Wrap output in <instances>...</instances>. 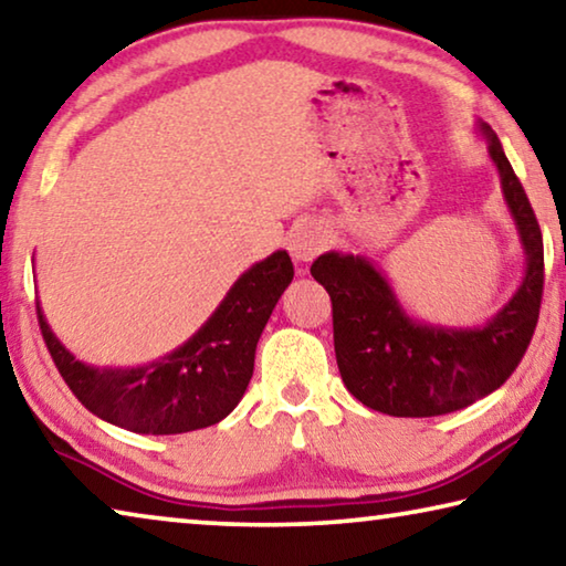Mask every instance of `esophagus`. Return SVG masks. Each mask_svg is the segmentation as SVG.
I'll use <instances>...</instances> for the list:
<instances>
[{
    "instance_id": "34e87169",
    "label": "esophagus",
    "mask_w": 566,
    "mask_h": 566,
    "mask_svg": "<svg viewBox=\"0 0 566 566\" xmlns=\"http://www.w3.org/2000/svg\"><path fill=\"white\" fill-rule=\"evenodd\" d=\"M325 244H327V231L315 221L300 223V227L294 229L290 237V251H292L294 262H300V264L312 262V259L319 254Z\"/></svg>"
}]
</instances>
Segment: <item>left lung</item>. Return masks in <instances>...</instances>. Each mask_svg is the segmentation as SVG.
<instances>
[{"instance_id": "obj_1", "label": "left lung", "mask_w": 566, "mask_h": 566, "mask_svg": "<svg viewBox=\"0 0 566 566\" xmlns=\"http://www.w3.org/2000/svg\"><path fill=\"white\" fill-rule=\"evenodd\" d=\"M496 166L501 196L524 251L516 292L481 325L412 317L380 266L363 254L325 251L312 276L332 300L335 355L345 388L396 418H433L469 408L506 382L532 343L544 290V241L526 193L491 125L476 123Z\"/></svg>"}]
</instances>
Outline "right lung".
<instances>
[{"label":"right lung","instance_id":"right-lung-1","mask_svg":"<svg viewBox=\"0 0 566 566\" xmlns=\"http://www.w3.org/2000/svg\"><path fill=\"white\" fill-rule=\"evenodd\" d=\"M292 276L290 254L276 249L231 284L211 317L184 345L136 367L77 360L38 304L40 329L70 390L97 418L143 436L188 433L219 423L244 398L254 375L256 343Z\"/></svg>","mask_w":566,"mask_h":566}]
</instances>
